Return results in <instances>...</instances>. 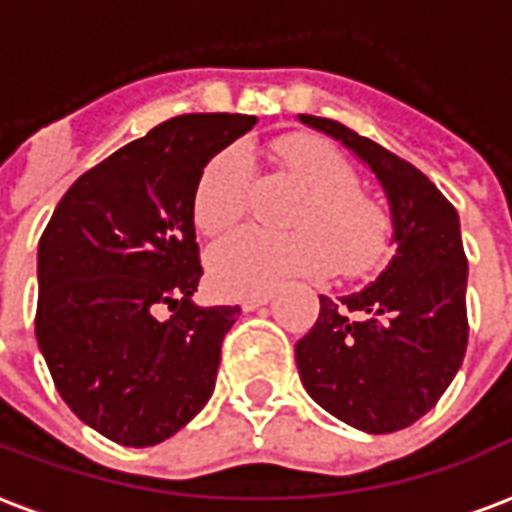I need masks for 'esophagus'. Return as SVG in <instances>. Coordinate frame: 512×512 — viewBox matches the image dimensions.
Instances as JSON below:
<instances>
[{"label":"esophagus","mask_w":512,"mask_h":512,"mask_svg":"<svg viewBox=\"0 0 512 512\" xmlns=\"http://www.w3.org/2000/svg\"><path fill=\"white\" fill-rule=\"evenodd\" d=\"M268 300H271V295H268V292H257V295H247V298H241L239 303L244 311H255V308L265 306Z\"/></svg>","instance_id":"1"}]
</instances>
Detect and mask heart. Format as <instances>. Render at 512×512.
<instances>
[{
  "label": "heart",
  "mask_w": 512,
  "mask_h": 512,
  "mask_svg": "<svg viewBox=\"0 0 512 512\" xmlns=\"http://www.w3.org/2000/svg\"><path fill=\"white\" fill-rule=\"evenodd\" d=\"M276 158L308 187L292 233L233 230L209 252V276L225 295H257L290 276L370 271L389 247V217L357 190V171L333 144L317 136H284ZM249 198V155L230 144L206 163L195 182L193 217L204 233H222L239 220Z\"/></svg>",
  "instance_id": "heart-1"
}]
</instances>
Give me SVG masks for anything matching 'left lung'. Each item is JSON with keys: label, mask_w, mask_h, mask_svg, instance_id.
<instances>
[{"label": "left lung", "mask_w": 512, "mask_h": 512, "mask_svg": "<svg viewBox=\"0 0 512 512\" xmlns=\"http://www.w3.org/2000/svg\"><path fill=\"white\" fill-rule=\"evenodd\" d=\"M300 123L349 147L384 187L395 257L368 287L327 298L298 343L306 392L349 427L386 435L435 408L467 349V257L459 214L416 166L330 117Z\"/></svg>", "instance_id": "1"}]
</instances>
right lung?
<instances>
[{
    "instance_id": "add662e5",
    "label": "right lung",
    "mask_w": 512,
    "mask_h": 512,
    "mask_svg": "<svg viewBox=\"0 0 512 512\" xmlns=\"http://www.w3.org/2000/svg\"><path fill=\"white\" fill-rule=\"evenodd\" d=\"M255 123L171 117L85 171L39 239V351L74 416L120 446L163 443L212 397L241 308L193 303L204 273L193 193L206 163Z\"/></svg>"
}]
</instances>
